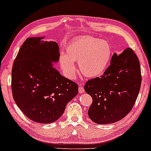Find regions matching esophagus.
Wrapping results in <instances>:
<instances>
[{
  "mask_svg": "<svg viewBox=\"0 0 151 151\" xmlns=\"http://www.w3.org/2000/svg\"><path fill=\"white\" fill-rule=\"evenodd\" d=\"M84 91V88H83V86H80L79 87V93H83Z\"/></svg>",
  "mask_w": 151,
  "mask_h": 151,
  "instance_id": "1",
  "label": "esophagus"
}]
</instances>
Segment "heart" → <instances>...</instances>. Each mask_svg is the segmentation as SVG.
<instances>
[{"label": "heart", "instance_id": "heart-1", "mask_svg": "<svg viewBox=\"0 0 151 151\" xmlns=\"http://www.w3.org/2000/svg\"><path fill=\"white\" fill-rule=\"evenodd\" d=\"M67 54H61L60 63L69 77H74L79 62L81 73L87 77L101 75L106 70L112 57L110 45L101 39L91 37H81L67 45Z\"/></svg>", "mask_w": 151, "mask_h": 151}]
</instances>
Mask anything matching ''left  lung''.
<instances>
[{
  "label": "left lung",
  "mask_w": 151,
  "mask_h": 151,
  "mask_svg": "<svg viewBox=\"0 0 151 151\" xmlns=\"http://www.w3.org/2000/svg\"><path fill=\"white\" fill-rule=\"evenodd\" d=\"M139 60L128 47L114 53L103 75L88 80L84 90L92 98L88 115L98 124L116 122L132 109L141 89Z\"/></svg>",
  "instance_id": "obj_1"
}]
</instances>
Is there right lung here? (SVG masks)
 <instances>
[{"instance_id": "right-lung-1", "label": "right lung", "mask_w": 151, "mask_h": 151, "mask_svg": "<svg viewBox=\"0 0 151 151\" xmlns=\"http://www.w3.org/2000/svg\"><path fill=\"white\" fill-rule=\"evenodd\" d=\"M28 37L13 65L11 89L14 101L27 118L50 124L63 114L66 105L78 93V84L62 77L53 62L60 58L55 42Z\"/></svg>"}]
</instances>
